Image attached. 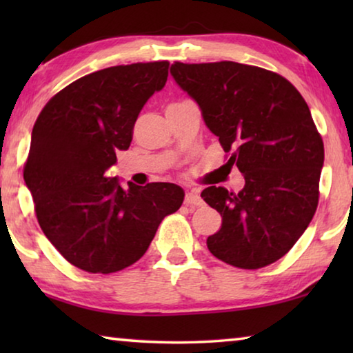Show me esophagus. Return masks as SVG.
Segmentation results:
<instances>
[{
  "mask_svg": "<svg viewBox=\"0 0 353 353\" xmlns=\"http://www.w3.org/2000/svg\"><path fill=\"white\" fill-rule=\"evenodd\" d=\"M185 204L190 207H199V205H202V199L194 190H191L187 194H185Z\"/></svg>",
  "mask_w": 353,
  "mask_h": 353,
  "instance_id": "1",
  "label": "esophagus"
}]
</instances>
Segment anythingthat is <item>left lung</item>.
<instances>
[{"mask_svg":"<svg viewBox=\"0 0 353 353\" xmlns=\"http://www.w3.org/2000/svg\"><path fill=\"white\" fill-rule=\"evenodd\" d=\"M171 76L244 174L234 193L201 196L223 216L207 238L216 259L259 270L288 252L312 223L319 199L324 143L302 94L277 73L236 62L171 65Z\"/></svg>","mask_w":353,"mask_h":353,"instance_id":"8db88e82","label":"left lung"}]
</instances>
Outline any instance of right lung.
<instances>
[{
	"mask_svg": "<svg viewBox=\"0 0 353 353\" xmlns=\"http://www.w3.org/2000/svg\"><path fill=\"white\" fill-rule=\"evenodd\" d=\"M170 63L118 65L70 83L40 112L23 171L39 224L71 265L93 274L140 260L159 224L183 202V190L140 187L109 177L117 152L132 141L143 105L168 79Z\"/></svg>",
	"mask_w": 353,
	"mask_h": 353,
	"instance_id": "obj_1",
	"label": "right lung"
}]
</instances>
